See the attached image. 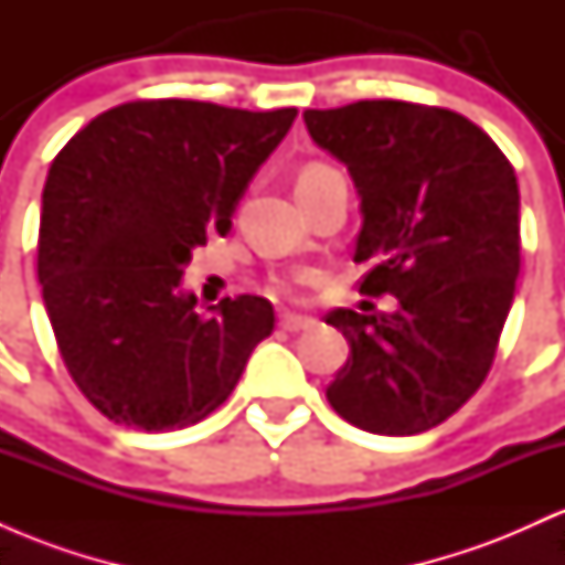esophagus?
<instances>
[{
    "instance_id": "1",
    "label": "esophagus",
    "mask_w": 565,
    "mask_h": 565,
    "mask_svg": "<svg viewBox=\"0 0 565 565\" xmlns=\"http://www.w3.org/2000/svg\"><path fill=\"white\" fill-rule=\"evenodd\" d=\"M281 329L284 332H305V329H310L313 327V319H308V316H291V313H287V316H281Z\"/></svg>"
}]
</instances>
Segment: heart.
<instances>
[{
  "mask_svg": "<svg viewBox=\"0 0 565 565\" xmlns=\"http://www.w3.org/2000/svg\"><path fill=\"white\" fill-rule=\"evenodd\" d=\"M323 170H327V167H321V164H310L308 170H305V172L300 174V180H302V178H313V174H319V172H323Z\"/></svg>",
  "mask_w": 565,
  "mask_h": 565,
  "instance_id": "b5f03b06",
  "label": "heart"
}]
</instances>
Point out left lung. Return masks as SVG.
Listing matches in <instances>:
<instances>
[{
    "label": "left lung",
    "mask_w": 565,
    "mask_h": 565,
    "mask_svg": "<svg viewBox=\"0 0 565 565\" xmlns=\"http://www.w3.org/2000/svg\"><path fill=\"white\" fill-rule=\"evenodd\" d=\"M310 138L348 167L361 199V291L393 313L337 308L350 355L327 387L342 419L417 436L449 419L494 361L521 270V196L497 142L465 116L404 100L308 108Z\"/></svg>",
    "instance_id": "8db88e82"
}]
</instances>
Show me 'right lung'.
<instances>
[{"label": "right lung", "mask_w": 565, "mask_h": 565, "mask_svg": "<svg viewBox=\"0 0 565 565\" xmlns=\"http://www.w3.org/2000/svg\"><path fill=\"white\" fill-rule=\"evenodd\" d=\"M297 108L135 100L95 116L47 172L39 223L44 308L76 387L116 425H196L233 393L274 305L196 310L193 249L231 215Z\"/></svg>", "instance_id": "1"}]
</instances>
